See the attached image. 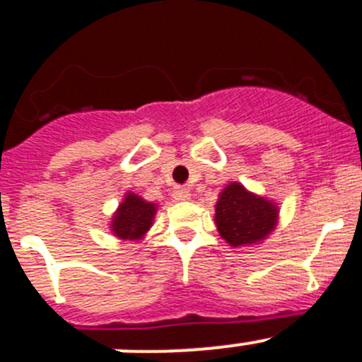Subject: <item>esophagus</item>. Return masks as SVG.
Listing matches in <instances>:
<instances>
[{
    "mask_svg": "<svg viewBox=\"0 0 362 362\" xmlns=\"http://www.w3.org/2000/svg\"><path fill=\"white\" fill-rule=\"evenodd\" d=\"M174 199L175 201H190L192 199V194H190V190H187V188H183V187H177L174 190Z\"/></svg>",
    "mask_w": 362,
    "mask_h": 362,
    "instance_id": "obj_1",
    "label": "esophagus"
}]
</instances>
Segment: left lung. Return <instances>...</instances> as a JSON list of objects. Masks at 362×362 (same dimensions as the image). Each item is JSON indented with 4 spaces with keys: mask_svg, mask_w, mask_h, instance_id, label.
<instances>
[{
    "mask_svg": "<svg viewBox=\"0 0 362 362\" xmlns=\"http://www.w3.org/2000/svg\"><path fill=\"white\" fill-rule=\"evenodd\" d=\"M280 208L274 201L247 190L244 185H228L215 203V226L231 247L262 244L278 226Z\"/></svg>",
    "mask_w": 362,
    "mask_h": 362,
    "instance_id": "obj_1",
    "label": "left lung"
}]
</instances>
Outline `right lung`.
I'll return each mask as SVG.
<instances>
[{"label":"right lung","mask_w":362,"mask_h":362,"mask_svg":"<svg viewBox=\"0 0 362 362\" xmlns=\"http://www.w3.org/2000/svg\"><path fill=\"white\" fill-rule=\"evenodd\" d=\"M158 204L145 201L134 192H125L122 203L109 221V230L120 240L138 242L145 238L154 224Z\"/></svg>","instance_id":"obj_1"}]
</instances>
